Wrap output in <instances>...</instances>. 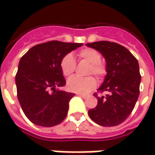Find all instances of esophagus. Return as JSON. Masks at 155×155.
I'll use <instances>...</instances> for the list:
<instances>
[{"label":"esophagus","mask_w":155,"mask_h":155,"mask_svg":"<svg viewBox=\"0 0 155 155\" xmlns=\"http://www.w3.org/2000/svg\"><path fill=\"white\" fill-rule=\"evenodd\" d=\"M78 95L79 97H83V98H87V97H88L87 95H85V94H78Z\"/></svg>","instance_id":"obj_1"}]
</instances>
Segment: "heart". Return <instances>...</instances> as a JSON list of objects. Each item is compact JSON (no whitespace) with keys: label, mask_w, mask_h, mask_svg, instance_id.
Here are the masks:
<instances>
[{"label":"heart","mask_w":155,"mask_h":155,"mask_svg":"<svg viewBox=\"0 0 155 155\" xmlns=\"http://www.w3.org/2000/svg\"><path fill=\"white\" fill-rule=\"evenodd\" d=\"M78 58L81 60H85L90 63L87 74H94L98 78H102L106 75L107 69L103 62H101V54L93 48H84L78 51ZM60 67L62 74L66 77L72 75L76 68L75 59L72 54L65 55L61 60ZM97 80L93 77L78 78L72 77L68 80V88L71 92L77 93H87L93 91L97 87Z\"/></svg>","instance_id":"obj_1"}]
</instances>
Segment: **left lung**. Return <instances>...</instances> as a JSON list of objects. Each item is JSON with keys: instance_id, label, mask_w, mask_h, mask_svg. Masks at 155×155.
I'll return each mask as SVG.
<instances>
[{"instance_id": "1", "label": "left lung", "mask_w": 155, "mask_h": 155, "mask_svg": "<svg viewBox=\"0 0 155 155\" xmlns=\"http://www.w3.org/2000/svg\"><path fill=\"white\" fill-rule=\"evenodd\" d=\"M86 46L105 58L107 75L97 91L108 93L102 97L93 94L97 105L88 111V115L101 126H117L131 114L139 97L141 76L138 60L127 48L115 42L100 41Z\"/></svg>"}]
</instances>
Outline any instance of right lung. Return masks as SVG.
I'll list each match as a JSON object with an SVG mask.
<instances>
[{
    "label": "right lung",
    "mask_w": 155,
    "mask_h": 155,
    "mask_svg": "<svg viewBox=\"0 0 155 155\" xmlns=\"http://www.w3.org/2000/svg\"><path fill=\"white\" fill-rule=\"evenodd\" d=\"M82 46L51 41L34 46L21 58L16 75L17 98L34 124L52 127L65 119L74 93L56 88L66 84L60 62L65 55Z\"/></svg>",
    "instance_id": "1"
}]
</instances>
